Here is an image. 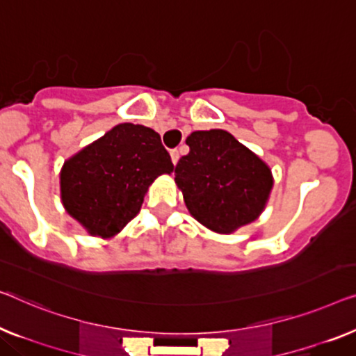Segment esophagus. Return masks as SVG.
Instances as JSON below:
<instances>
[{
  "label": "esophagus",
  "mask_w": 356,
  "mask_h": 356,
  "mask_svg": "<svg viewBox=\"0 0 356 356\" xmlns=\"http://www.w3.org/2000/svg\"><path fill=\"white\" fill-rule=\"evenodd\" d=\"M169 155H171V161H172V164H177V161H179V152L176 150V148H174V150L169 152Z\"/></svg>",
  "instance_id": "obj_1"
}]
</instances>
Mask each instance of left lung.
<instances>
[{
  "label": "left lung",
  "mask_w": 356,
  "mask_h": 356,
  "mask_svg": "<svg viewBox=\"0 0 356 356\" xmlns=\"http://www.w3.org/2000/svg\"><path fill=\"white\" fill-rule=\"evenodd\" d=\"M185 142L174 180L190 214L220 235L257 220L273 188L268 164L224 129L195 131Z\"/></svg>",
  "instance_id": "left-lung-1"
}]
</instances>
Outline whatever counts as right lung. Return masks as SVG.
<instances>
[{
    "instance_id": "add662e5",
    "label": "right lung",
    "mask_w": 356,
    "mask_h": 356,
    "mask_svg": "<svg viewBox=\"0 0 356 356\" xmlns=\"http://www.w3.org/2000/svg\"><path fill=\"white\" fill-rule=\"evenodd\" d=\"M172 171L158 132L121 123L65 160L60 200L89 235L113 238L139 214L153 180Z\"/></svg>"
}]
</instances>
